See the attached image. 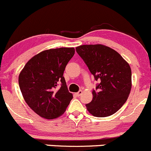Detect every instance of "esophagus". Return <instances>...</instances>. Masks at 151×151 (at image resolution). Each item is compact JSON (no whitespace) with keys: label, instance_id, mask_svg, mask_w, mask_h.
<instances>
[{"label":"esophagus","instance_id":"1","mask_svg":"<svg viewBox=\"0 0 151 151\" xmlns=\"http://www.w3.org/2000/svg\"><path fill=\"white\" fill-rule=\"evenodd\" d=\"M82 93H83L82 91H81V90H80V91H79L78 92H77V93H76V96H80L82 94Z\"/></svg>","mask_w":151,"mask_h":151}]
</instances>
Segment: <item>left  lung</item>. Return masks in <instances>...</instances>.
<instances>
[{
	"label": "left lung",
	"instance_id": "8db88e82",
	"mask_svg": "<svg viewBox=\"0 0 151 151\" xmlns=\"http://www.w3.org/2000/svg\"><path fill=\"white\" fill-rule=\"evenodd\" d=\"M76 52L100 83L93 90L87 110L97 117L112 115L127 101L132 88L129 64L114 50L103 45H81Z\"/></svg>",
	"mask_w": 151,
	"mask_h": 151
}]
</instances>
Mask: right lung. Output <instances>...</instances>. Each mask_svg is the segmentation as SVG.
I'll list each match as a JSON object with an SVG mask.
<instances>
[{"mask_svg":"<svg viewBox=\"0 0 151 151\" xmlns=\"http://www.w3.org/2000/svg\"><path fill=\"white\" fill-rule=\"evenodd\" d=\"M74 54L73 47L44 50L31 58L19 74V87L26 103L45 119L61 116L73 99L63 73Z\"/></svg>","mask_w":151,"mask_h":151,"instance_id":"obj_1","label":"right lung"}]
</instances>
